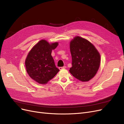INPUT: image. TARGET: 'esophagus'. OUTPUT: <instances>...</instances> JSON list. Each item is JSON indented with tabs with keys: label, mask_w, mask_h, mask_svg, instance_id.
<instances>
[{
	"label": "esophagus",
	"mask_w": 124,
	"mask_h": 124,
	"mask_svg": "<svg viewBox=\"0 0 124 124\" xmlns=\"http://www.w3.org/2000/svg\"><path fill=\"white\" fill-rule=\"evenodd\" d=\"M66 68V66H64L63 67H59V70H62V69H65Z\"/></svg>",
	"instance_id": "esophagus-1"
}]
</instances>
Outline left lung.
Returning <instances> with one entry per match:
<instances>
[{"instance_id": "left-lung-1", "label": "left lung", "mask_w": 124, "mask_h": 124, "mask_svg": "<svg viewBox=\"0 0 124 124\" xmlns=\"http://www.w3.org/2000/svg\"><path fill=\"white\" fill-rule=\"evenodd\" d=\"M70 48L72 65L70 72L82 82L89 81L99 68V52L89 41L78 36L71 41Z\"/></svg>"}]
</instances>
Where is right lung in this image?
Masks as SVG:
<instances>
[{
	"mask_svg": "<svg viewBox=\"0 0 124 124\" xmlns=\"http://www.w3.org/2000/svg\"><path fill=\"white\" fill-rule=\"evenodd\" d=\"M57 46V42L50 44L45 40H40L27 56L26 71L30 77L40 84L47 83L59 71L51 55L52 50Z\"/></svg>",
	"mask_w": 124,
	"mask_h": 124,
	"instance_id": "obj_1",
	"label": "right lung"
}]
</instances>
